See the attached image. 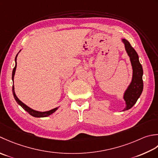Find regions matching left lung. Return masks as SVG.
Returning <instances> with one entry per match:
<instances>
[{
	"label": "left lung",
	"mask_w": 158,
	"mask_h": 158,
	"mask_svg": "<svg viewBox=\"0 0 158 158\" xmlns=\"http://www.w3.org/2000/svg\"><path fill=\"white\" fill-rule=\"evenodd\" d=\"M121 41L124 44L125 49L130 57L131 67H132V77L131 80L123 93V98L125 102V108L122 111L127 110L136 104L140 98L143 90V69L139 61V57L137 52L131 47L130 42L125 39Z\"/></svg>",
	"instance_id": "obj_1"
}]
</instances>
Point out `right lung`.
<instances>
[{"label": "right lung", "mask_w": 158, "mask_h": 158, "mask_svg": "<svg viewBox=\"0 0 158 158\" xmlns=\"http://www.w3.org/2000/svg\"><path fill=\"white\" fill-rule=\"evenodd\" d=\"M18 53L17 54V55H16V56L15 58V67L14 68V69H13V72H12V80H13V82H14V76H15V70H16V67H17V57H18ZM12 92H13V95H14V99H15V101H16V102L18 103V105H20L21 107L24 109V110H26L27 112H28V113H29L31 116H33V117H34L41 118V117H48V116H50L52 114H53L54 112H55L58 108H59V107H56V108H54L52 109V110H48V111H44V112L35 110H34V109L30 108L29 106L26 105L24 103L22 102L21 100H20V99H19L17 97V95H16L15 93V88H14V85H13V87H12Z\"/></svg>", "instance_id": "add662e5"}]
</instances>
